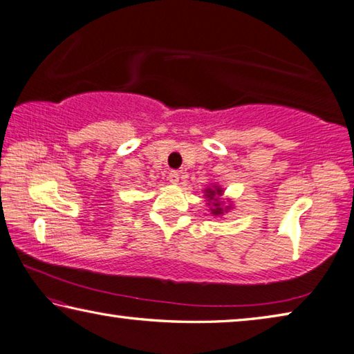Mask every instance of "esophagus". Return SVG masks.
<instances>
[{
	"instance_id": "obj_1",
	"label": "esophagus",
	"mask_w": 354,
	"mask_h": 354,
	"mask_svg": "<svg viewBox=\"0 0 354 354\" xmlns=\"http://www.w3.org/2000/svg\"><path fill=\"white\" fill-rule=\"evenodd\" d=\"M167 179H169L171 184H176L179 181V171L178 170H170L169 175H167Z\"/></svg>"
}]
</instances>
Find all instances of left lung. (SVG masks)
Returning <instances> with one entry per match:
<instances>
[{
  "label": "left lung",
  "mask_w": 354,
  "mask_h": 354,
  "mask_svg": "<svg viewBox=\"0 0 354 354\" xmlns=\"http://www.w3.org/2000/svg\"><path fill=\"white\" fill-rule=\"evenodd\" d=\"M206 196L209 200H214L212 201V214L214 215H218V214H223V207H221V205H223V201H218L217 196L221 195V190L220 189H206Z\"/></svg>",
  "instance_id": "8db88e82"
}]
</instances>
